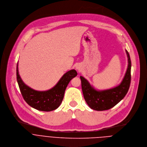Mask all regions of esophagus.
I'll return each instance as SVG.
<instances>
[{"label":"esophagus","mask_w":147,"mask_h":147,"mask_svg":"<svg viewBox=\"0 0 147 147\" xmlns=\"http://www.w3.org/2000/svg\"><path fill=\"white\" fill-rule=\"evenodd\" d=\"M76 69L78 71H80V70H81V66H80V65H77V66H76Z\"/></svg>","instance_id":"34e87169"}]
</instances>
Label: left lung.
I'll return each instance as SVG.
<instances>
[{
    "label": "left lung",
    "instance_id": "1",
    "mask_svg": "<svg viewBox=\"0 0 147 147\" xmlns=\"http://www.w3.org/2000/svg\"><path fill=\"white\" fill-rule=\"evenodd\" d=\"M127 57V68L121 82L117 86L104 90L95 89L89 81L80 76L81 87L85 100L89 107L96 111L109 110L121 101L128 92L131 80V61L130 55L125 50Z\"/></svg>",
    "mask_w": 147,
    "mask_h": 147
}]
</instances>
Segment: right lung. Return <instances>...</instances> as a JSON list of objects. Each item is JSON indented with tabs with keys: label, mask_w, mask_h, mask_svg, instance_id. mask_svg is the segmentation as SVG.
Instances as JSON below:
<instances>
[{
	"label": "right lung",
	"mask_w": 147,
	"mask_h": 147,
	"mask_svg": "<svg viewBox=\"0 0 147 147\" xmlns=\"http://www.w3.org/2000/svg\"><path fill=\"white\" fill-rule=\"evenodd\" d=\"M74 70L65 73L51 89L44 91L34 90L26 85L21 79L17 65V80L25 101L32 107L42 111H51L58 109L62 102L66 88L72 78L77 76Z\"/></svg>",
	"instance_id": "1"
}]
</instances>
